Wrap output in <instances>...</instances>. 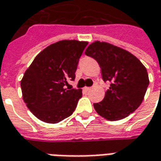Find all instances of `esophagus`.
<instances>
[{
  "instance_id": "1",
  "label": "esophagus",
  "mask_w": 161,
  "mask_h": 161,
  "mask_svg": "<svg viewBox=\"0 0 161 161\" xmlns=\"http://www.w3.org/2000/svg\"><path fill=\"white\" fill-rule=\"evenodd\" d=\"M91 87H84V92H89V91H91Z\"/></svg>"
}]
</instances>
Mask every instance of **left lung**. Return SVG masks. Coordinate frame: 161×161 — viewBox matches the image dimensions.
<instances>
[{
	"label": "left lung",
	"instance_id": "left-lung-1",
	"mask_svg": "<svg viewBox=\"0 0 161 161\" xmlns=\"http://www.w3.org/2000/svg\"><path fill=\"white\" fill-rule=\"evenodd\" d=\"M85 55L99 64L104 82H111L104 99L93 104L96 112L111 121L123 119L138 109L149 84L146 67L125 49L105 42L88 46Z\"/></svg>",
	"mask_w": 161,
	"mask_h": 161
}]
</instances>
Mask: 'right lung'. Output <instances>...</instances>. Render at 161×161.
<instances>
[{
  "instance_id": "add662e5",
  "label": "right lung",
  "mask_w": 161,
  "mask_h": 161,
  "mask_svg": "<svg viewBox=\"0 0 161 161\" xmlns=\"http://www.w3.org/2000/svg\"><path fill=\"white\" fill-rule=\"evenodd\" d=\"M87 42L63 40L41 51L21 81L22 98L30 112L45 123L56 124L71 115L82 97L71 89L78 61Z\"/></svg>"
}]
</instances>
